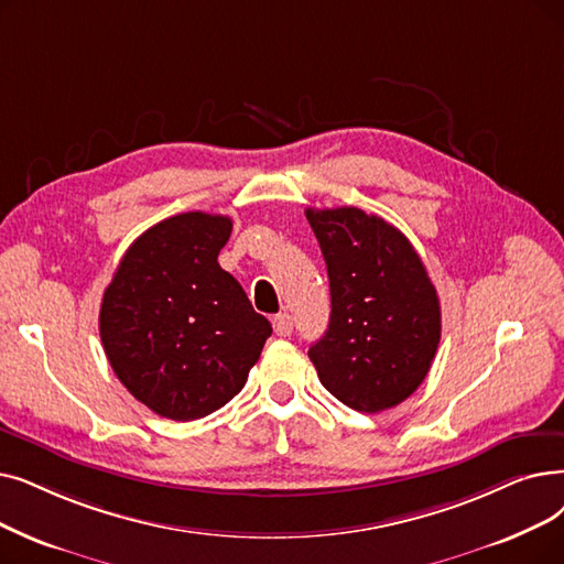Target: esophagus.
<instances>
[{"instance_id":"34e87169","label":"esophagus","mask_w":564,"mask_h":564,"mask_svg":"<svg viewBox=\"0 0 564 564\" xmlns=\"http://www.w3.org/2000/svg\"><path fill=\"white\" fill-rule=\"evenodd\" d=\"M272 325H274V332H276V336H290L292 334V317L288 315V313H279V315H274V321H272Z\"/></svg>"}]
</instances>
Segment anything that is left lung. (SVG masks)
<instances>
[{
    "mask_svg": "<svg viewBox=\"0 0 564 564\" xmlns=\"http://www.w3.org/2000/svg\"><path fill=\"white\" fill-rule=\"evenodd\" d=\"M327 262L332 315L308 348L323 387L359 412L403 403L433 364L440 300L408 237L357 207L306 209Z\"/></svg>",
    "mask_w": 564,
    "mask_h": 564,
    "instance_id": "8db88e82",
    "label": "left lung"
}]
</instances>
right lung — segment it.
I'll list each match as a JSON object with an SVG mask.
<instances>
[{
  "label": "right lung",
  "mask_w": 564,
  "mask_h": 564,
  "mask_svg": "<svg viewBox=\"0 0 564 564\" xmlns=\"http://www.w3.org/2000/svg\"><path fill=\"white\" fill-rule=\"evenodd\" d=\"M230 232L221 214L170 216L131 243L104 292L99 332L112 371L165 420L224 408L272 336L216 260Z\"/></svg>",
  "instance_id": "right-lung-1"
}]
</instances>
